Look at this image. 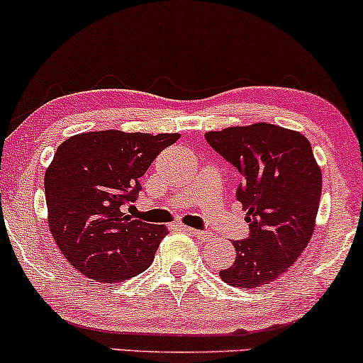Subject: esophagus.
Returning a JSON list of instances; mask_svg holds the SVG:
<instances>
[{
    "mask_svg": "<svg viewBox=\"0 0 363 363\" xmlns=\"http://www.w3.org/2000/svg\"><path fill=\"white\" fill-rule=\"evenodd\" d=\"M181 230H182V231H186V233L193 235V237H198V238H201V240H209V237H211V235H209V233H208V231H203V230H194V228H189V226H186V225H182V226H181Z\"/></svg>",
    "mask_w": 363,
    "mask_h": 363,
    "instance_id": "obj_1",
    "label": "esophagus"
}]
</instances>
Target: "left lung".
Masks as SVG:
<instances>
[{"label": "left lung", "instance_id": "left-lung-1", "mask_svg": "<svg viewBox=\"0 0 363 363\" xmlns=\"http://www.w3.org/2000/svg\"><path fill=\"white\" fill-rule=\"evenodd\" d=\"M238 169L237 199L250 237L233 240L235 262L221 270L226 284L255 289L292 267L313 237L321 198V169L303 133L270 123L230 126L204 135Z\"/></svg>", "mask_w": 363, "mask_h": 363}]
</instances>
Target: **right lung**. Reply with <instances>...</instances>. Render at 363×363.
Returning a JSON list of instances; mask_svg holds the SVG:
<instances>
[{
  "instance_id": "add662e5",
  "label": "right lung",
  "mask_w": 363,
  "mask_h": 363,
  "mask_svg": "<svg viewBox=\"0 0 363 363\" xmlns=\"http://www.w3.org/2000/svg\"><path fill=\"white\" fill-rule=\"evenodd\" d=\"M179 137L103 130L57 147L43 179L47 221L59 250L82 276L116 284L154 262L167 228L133 220L123 206L137 198L138 179L155 157Z\"/></svg>"
}]
</instances>
